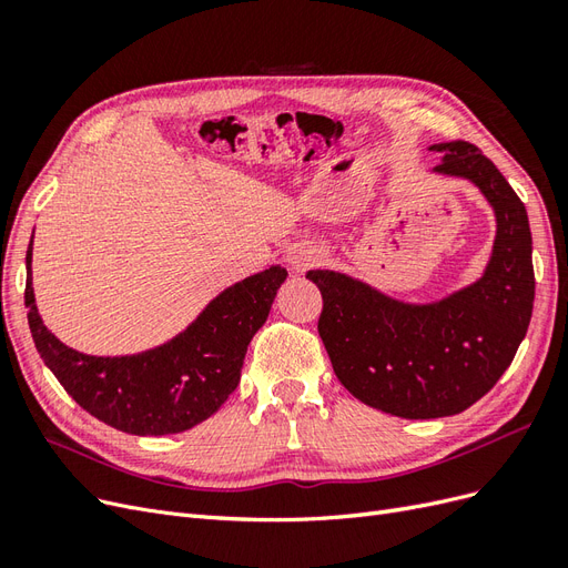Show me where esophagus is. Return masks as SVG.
Here are the masks:
<instances>
[{"instance_id": "esophagus-1", "label": "esophagus", "mask_w": 568, "mask_h": 568, "mask_svg": "<svg viewBox=\"0 0 568 568\" xmlns=\"http://www.w3.org/2000/svg\"><path fill=\"white\" fill-rule=\"evenodd\" d=\"M284 263L291 272H305V270H311L322 263V253L311 246H294L286 251Z\"/></svg>"}]
</instances>
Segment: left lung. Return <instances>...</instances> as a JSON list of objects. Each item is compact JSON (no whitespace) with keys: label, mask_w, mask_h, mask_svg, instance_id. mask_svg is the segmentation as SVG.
<instances>
[{"label":"left lung","mask_w":568,"mask_h":568,"mask_svg":"<svg viewBox=\"0 0 568 568\" xmlns=\"http://www.w3.org/2000/svg\"><path fill=\"white\" fill-rule=\"evenodd\" d=\"M432 149L445 151L436 173L471 180L493 205L497 236L484 277L438 303L405 305L346 274H305L322 294L317 332L338 382L405 419L457 415L484 398L517 355L536 296L524 201L474 144Z\"/></svg>","instance_id":"8db88e82"}]
</instances>
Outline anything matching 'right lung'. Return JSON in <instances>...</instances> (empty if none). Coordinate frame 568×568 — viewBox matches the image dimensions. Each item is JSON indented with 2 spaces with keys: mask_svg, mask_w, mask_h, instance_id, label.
<instances>
[{
  "mask_svg": "<svg viewBox=\"0 0 568 568\" xmlns=\"http://www.w3.org/2000/svg\"><path fill=\"white\" fill-rule=\"evenodd\" d=\"M30 261L32 242L26 255V307L44 365L82 409L134 436L180 434L220 409L242 379L248 343L288 277L282 265H272L222 291L165 346L130 357H94L63 346L42 324Z\"/></svg>",
  "mask_w": 568,
  "mask_h": 568,
  "instance_id": "right-lung-1",
  "label": "right lung"
}]
</instances>
